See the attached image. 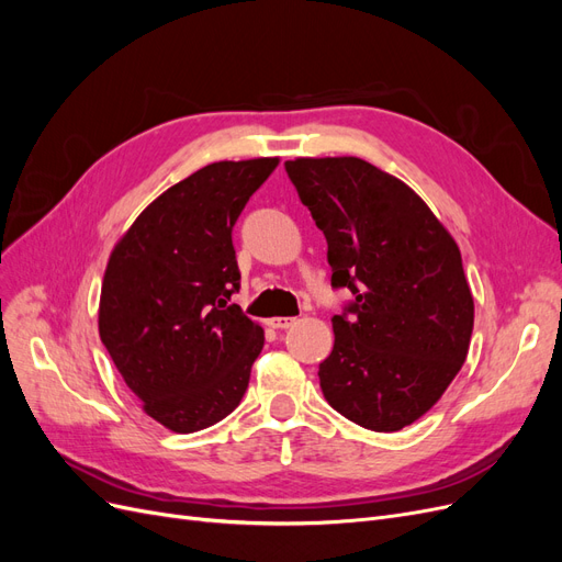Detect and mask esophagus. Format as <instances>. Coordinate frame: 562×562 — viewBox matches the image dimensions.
Listing matches in <instances>:
<instances>
[{"label": "esophagus", "instance_id": "1", "mask_svg": "<svg viewBox=\"0 0 562 562\" xmlns=\"http://www.w3.org/2000/svg\"><path fill=\"white\" fill-rule=\"evenodd\" d=\"M269 326L277 330H285V328L295 326V318L293 316H274V318H269Z\"/></svg>", "mask_w": 562, "mask_h": 562}]
</instances>
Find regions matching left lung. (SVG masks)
Segmentation results:
<instances>
[{"instance_id":"obj_1","label":"left lung","mask_w":562,"mask_h":562,"mask_svg":"<svg viewBox=\"0 0 562 562\" xmlns=\"http://www.w3.org/2000/svg\"><path fill=\"white\" fill-rule=\"evenodd\" d=\"M300 201L328 241L335 345L318 366L339 415L398 431L429 413L464 366L473 295L452 234L403 180L359 157L285 161Z\"/></svg>"}]
</instances>
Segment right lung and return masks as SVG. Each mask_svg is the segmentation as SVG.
Here are the masks:
<instances>
[{"label": "right lung", "mask_w": 562, "mask_h": 562, "mask_svg": "<svg viewBox=\"0 0 562 562\" xmlns=\"http://www.w3.org/2000/svg\"><path fill=\"white\" fill-rule=\"evenodd\" d=\"M279 157L215 161L168 187L110 252L98 333L143 411L176 434L227 417L265 345L229 304L239 291L232 227Z\"/></svg>", "instance_id": "obj_1"}]
</instances>
